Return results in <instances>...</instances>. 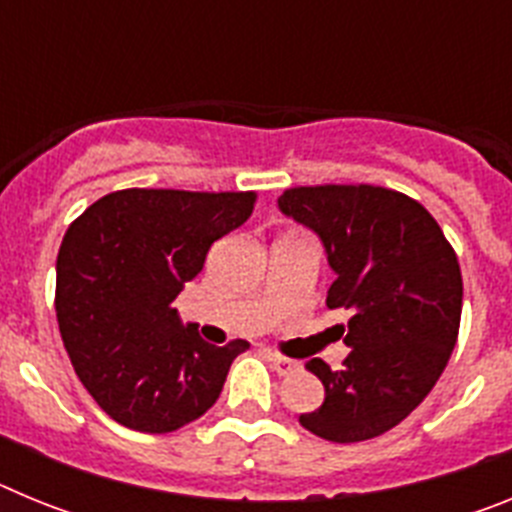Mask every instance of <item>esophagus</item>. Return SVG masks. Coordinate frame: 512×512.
<instances>
[{"label": "esophagus", "instance_id": "1", "mask_svg": "<svg viewBox=\"0 0 512 512\" xmlns=\"http://www.w3.org/2000/svg\"><path fill=\"white\" fill-rule=\"evenodd\" d=\"M269 359H271V364L277 366L279 374H295L297 369H300V361L287 359V356H282V354H269Z\"/></svg>", "mask_w": 512, "mask_h": 512}]
</instances>
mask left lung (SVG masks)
<instances>
[{
    "label": "left lung",
    "instance_id": "1",
    "mask_svg": "<svg viewBox=\"0 0 512 512\" xmlns=\"http://www.w3.org/2000/svg\"><path fill=\"white\" fill-rule=\"evenodd\" d=\"M284 215L320 235L336 282L325 305L343 307L351 354L333 372H307L325 400L302 428L333 443L377 438L408 418L449 364L461 320V269L433 215L408 194L374 184L284 189Z\"/></svg>",
    "mask_w": 512,
    "mask_h": 512
}]
</instances>
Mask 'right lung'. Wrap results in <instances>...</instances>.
<instances>
[{
	"label": "right lung",
	"instance_id": "1",
	"mask_svg": "<svg viewBox=\"0 0 512 512\" xmlns=\"http://www.w3.org/2000/svg\"><path fill=\"white\" fill-rule=\"evenodd\" d=\"M256 192L120 189L81 212L56 261V315L76 377L125 428L171 433L215 405L248 341L212 346L171 302Z\"/></svg>",
	"mask_w": 512,
	"mask_h": 512
}]
</instances>
